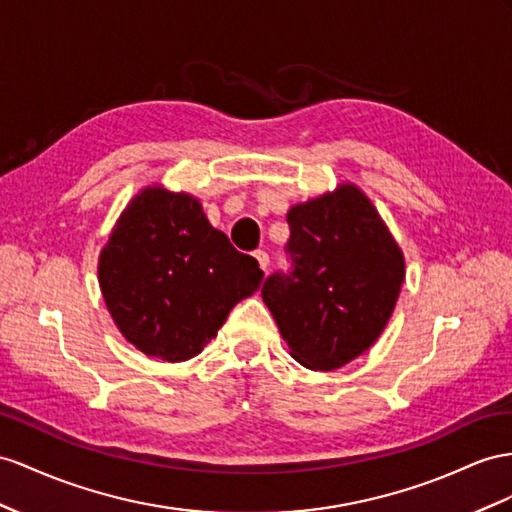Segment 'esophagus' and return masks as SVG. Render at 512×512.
Segmentation results:
<instances>
[{
  "instance_id": "esophagus-1",
  "label": "esophagus",
  "mask_w": 512,
  "mask_h": 512,
  "mask_svg": "<svg viewBox=\"0 0 512 512\" xmlns=\"http://www.w3.org/2000/svg\"><path fill=\"white\" fill-rule=\"evenodd\" d=\"M253 255H255V259H257L259 268H261V270H266V268H268V264H270V257H268V253H266V251H255Z\"/></svg>"
}]
</instances>
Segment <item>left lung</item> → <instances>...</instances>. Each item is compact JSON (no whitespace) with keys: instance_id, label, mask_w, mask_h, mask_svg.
Returning a JSON list of instances; mask_svg holds the SVG:
<instances>
[{"instance_id":"1","label":"left lung","mask_w":512,"mask_h":512,"mask_svg":"<svg viewBox=\"0 0 512 512\" xmlns=\"http://www.w3.org/2000/svg\"><path fill=\"white\" fill-rule=\"evenodd\" d=\"M294 270L272 274L261 298L290 355L331 372L363 355L396 309L404 253L355 183L296 203L287 212Z\"/></svg>"}]
</instances>
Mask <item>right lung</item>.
I'll list each match as a JSON object with an SVG mask.
<instances>
[{
	"instance_id": "1",
	"label": "right lung",
	"mask_w": 512,
	"mask_h": 512,
	"mask_svg": "<svg viewBox=\"0 0 512 512\" xmlns=\"http://www.w3.org/2000/svg\"><path fill=\"white\" fill-rule=\"evenodd\" d=\"M99 287L116 329L147 357L181 363L259 290L257 259L209 225L201 201L162 183L142 188L99 253Z\"/></svg>"
}]
</instances>
